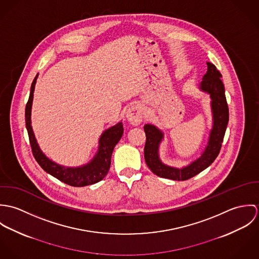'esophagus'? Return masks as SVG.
<instances>
[{
	"instance_id": "obj_1",
	"label": "esophagus",
	"mask_w": 259,
	"mask_h": 259,
	"mask_svg": "<svg viewBox=\"0 0 259 259\" xmlns=\"http://www.w3.org/2000/svg\"><path fill=\"white\" fill-rule=\"evenodd\" d=\"M126 119L134 125H139L144 118L143 108L141 105H133L131 106L125 112Z\"/></svg>"
}]
</instances>
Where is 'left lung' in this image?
Instances as JSON below:
<instances>
[{
    "mask_svg": "<svg viewBox=\"0 0 259 259\" xmlns=\"http://www.w3.org/2000/svg\"><path fill=\"white\" fill-rule=\"evenodd\" d=\"M207 72L203 75L198 89L209 95L211 100L210 108L212 113V127L209 134L208 143L201 155L182 168L164 164L159 158V146L163 140V133L153 124L148 123L144 126L147 142L145 146V159L149 169L157 177L172 181H186L207 168L219 155L226 126L228 123V107L222 83V75L217 67L206 63Z\"/></svg>",
    "mask_w": 259,
    "mask_h": 259,
    "instance_id": "obj_1",
    "label": "left lung"
}]
</instances>
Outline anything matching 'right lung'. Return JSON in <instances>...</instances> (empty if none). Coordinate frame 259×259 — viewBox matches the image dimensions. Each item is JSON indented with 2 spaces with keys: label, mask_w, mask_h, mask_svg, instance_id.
I'll use <instances>...</instances> for the list:
<instances>
[{
  "label": "right lung",
  "mask_w": 259,
  "mask_h": 259,
  "mask_svg": "<svg viewBox=\"0 0 259 259\" xmlns=\"http://www.w3.org/2000/svg\"><path fill=\"white\" fill-rule=\"evenodd\" d=\"M37 74L34 78L32 85H31V93L28 104L26 106V127L28 131L30 144L33 154L40 165V167L53 176L54 178L58 179L59 181L65 183L66 185L81 187L85 185H94L101 182L109 172L111 166V154L112 150L115 145L121 139L123 134V126L122 122H118L115 125L111 126L110 128L106 130L99 141V148L94 156V158L88 162L87 164L76 166V167H70L61 165L52 159H50L38 147L35 134L32 127L31 121V112H32V105L34 99V91L35 85L37 82Z\"/></svg>",
  "instance_id": "obj_1"
}]
</instances>
